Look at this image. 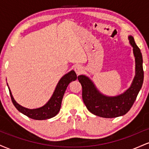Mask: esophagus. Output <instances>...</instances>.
Segmentation results:
<instances>
[{
	"label": "esophagus",
	"mask_w": 149,
	"mask_h": 149,
	"mask_svg": "<svg viewBox=\"0 0 149 149\" xmlns=\"http://www.w3.org/2000/svg\"><path fill=\"white\" fill-rule=\"evenodd\" d=\"M74 70H75V72L76 73L77 75L81 74V73H83V67H82L80 65H77V66H75Z\"/></svg>",
	"instance_id": "1"
}]
</instances>
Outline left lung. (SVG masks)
<instances>
[{
  "instance_id": "1",
  "label": "left lung",
  "mask_w": 149,
  "mask_h": 149,
  "mask_svg": "<svg viewBox=\"0 0 149 149\" xmlns=\"http://www.w3.org/2000/svg\"><path fill=\"white\" fill-rule=\"evenodd\" d=\"M136 61V75L132 84L126 92L116 97H107L101 94L88 77L78 76L82 85V97L89 111L102 118H116L123 116L132 107L143 81V59L141 52L132 36H129Z\"/></svg>"
}]
</instances>
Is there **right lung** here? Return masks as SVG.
Segmentation results:
<instances>
[{
	"label": "right lung",
	"instance_id": "add662e5",
	"mask_svg": "<svg viewBox=\"0 0 149 149\" xmlns=\"http://www.w3.org/2000/svg\"><path fill=\"white\" fill-rule=\"evenodd\" d=\"M77 78V76L74 71H71L69 73H66L59 81L56 87L55 90L53 93L52 97L43 107L36 109H29L24 108L15 102L11 92L10 91V97L12 102L17 109L22 113L28 116L29 118L34 120H46L51 118L55 116L60 110L61 101L64 97V92L69 84L71 81H74Z\"/></svg>",
	"mask_w": 149,
	"mask_h": 149
}]
</instances>
